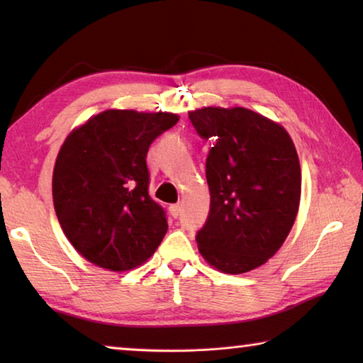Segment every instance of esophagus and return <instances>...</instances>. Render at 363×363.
<instances>
[{"label": "esophagus", "mask_w": 363, "mask_h": 363, "mask_svg": "<svg viewBox=\"0 0 363 363\" xmlns=\"http://www.w3.org/2000/svg\"><path fill=\"white\" fill-rule=\"evenodd\" d=\"M169 213L173 218H179L181 216V205H171Z\"/></svg>", "instance_id": "esophagus-1"}]
</instances>
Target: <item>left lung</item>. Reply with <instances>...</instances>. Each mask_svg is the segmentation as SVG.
Wrapping results in <instances>:
<instances>
[{
    "mask_svg": "<svg viewBox=\"0 0 363 363\" xmlns=\"http://www.w3.org/2000/svg\"><path fill=\"white\" fill-rule=\"evenodd\" d=\"M196 134L211 139L206 181L211 203L196 243L225 274H243L277 253L296 219L301 168L296 149L277 123L243 107L189 113Z\"/></svg>",
    "mask_w": 363,
    "mask_h": 363,
    "instance_id": "obj_1",
    "label": "left lung"
}]
</instances>
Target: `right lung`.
Wrapping results in <instances>:
<instances>
[{"mask_svg":"<svg viewBox=\"0 0 363 363\" xmlns=\"http://www.w3.org/2000/svg\"><path fill=\"white\" fill-rule=\"evenodd\" d=\"M177 115L106 110L65 139L52 174L60 227L84 259L130 270L155 253L167 213L149 195L147 152Z\"/></svg>","mask_w":363,"mask_h":363,"instance_id":"right-lung-1","label":"right lung"}]
</instances>
